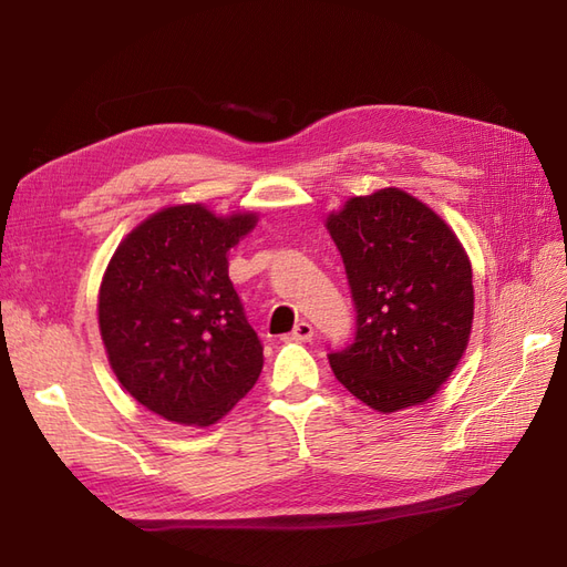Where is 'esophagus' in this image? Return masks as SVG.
<instances>
[{
	"label": "esophagus",
	"instance_id": "esophagus-1",
	"mask_svg": "<svg viewBox=\"0 0 567 567\" xmlns=\"http://www.w3.org/2000/svg\"><path fill=\"white\" fill-rule=\"evenodd\" d=\"M288 338L296 340V342H310L315 338V326L310 321H298L296 329L290 331Z\"/></svg>",
	"mask_w": 567,
	"mask_h": 567
}]
</instances>
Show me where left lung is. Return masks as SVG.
I'll return each mask as SVG.
<instances>
[{
	"label": "left lung",
	"instance_id": "left-lung-1",
	"mask_svg": "<svg viewBox=\"0 0 567 567\" xmlns=\"http://www.w3.org/2000/svg\"><path fill=\"white\" fill-rule=\"evenodd\" d=\"M326 229L357 307L354 342L329 354L336 379L381 414L427 402L468 348L466 250L433 208L394 186L348 198Z\"/></svg>",
	"mask_w": 567,
	"mask_h": 567
}]
</instances>
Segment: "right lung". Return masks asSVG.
Masks as SVG:
<instances>
[{"instance_id":"add662e5","label":"right lung","mask_w":567,"mask_h":567,"mask_svg":"<svg viewBox=\"0 0 567 567\" xmlns=\"http://www.w3.org/2000/svg\"><path fill=\"white\" fill-rule=\"evenodd\" d=\"M255 225L250 210L219 217L203 203L169 205L120 241L104 271L99 331L109 364L165 421L217 423L262 371L227 260Z\"/></svg>"}]
</instances>
